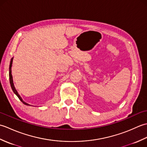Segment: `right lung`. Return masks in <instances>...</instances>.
<instances>
[{
    "label": "right lung",
    "instance_id": "right-lung-1",
    "mask_svg": "<svg viewBox=\"0 0 147 147\" xmlns=\"http://www.w3.org/2000/svg\"><path fill=\"white\" fill-rule=\"evenodd\" d=\"M13 58L12 57L11 59V61H10V64H9V82H10V84H11V88L12 90V91L15 93L16 95H17L18 97L19 98V99L23 103L24 105H30V104H27L26 102H25L24 101H23V100L22 99V98L21 97V96L19 95V93L18 92V91L15 88V86L14 85V83H13V79H12V71H11V67H12V61H13Z\"/></svg>",
    "mask_w": 147,
    "mask_h": 147
}]
</instances>
